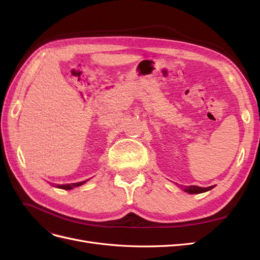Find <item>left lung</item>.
I'll list each match as a JSON object with an SVG mask.
<instances>
[{
  "mask_svg": "<svg viewBox=\"0 0 260 260\" xmlns=\"http://www.w3.org/2000/svg\"><path fill=\"white\" fill-rule=\"evenodd\" d=\"M214 186H208V187H201L198 185H191V186H187L184 188V192H187L190 194H199V193H203V192H206L211 190V188Z\"/></svg>",
  "mask_w": 260,
  "mask_h": 260,
  "instance_id": "8db88e82",
  "label": "left lung"
}]
</instances>
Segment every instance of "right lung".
<instances>
[{"label": "right lung", "instance_id": "right-lung-1", "mask_svg": "<svg viewBox=\"0 0 260 260\" xmlns=\"http://www.w3.org/2000/svg\"><path fill=\"white\" fill-rule=\"evenodd\" d=\"M86 181H82V182H78V183H70V184H61V185H57V187L62 188V190H70V188H74L77 186H80L83 183H85Z\"/></svg>", "mask_w": 260, "mask_h": 260}]
</instances>
